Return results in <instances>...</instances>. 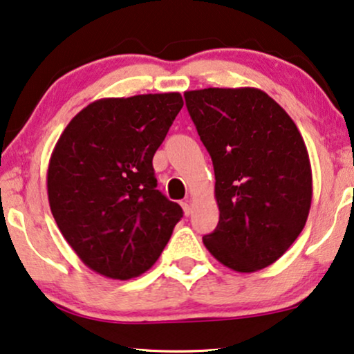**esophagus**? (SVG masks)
<instances>
[{"mask_svg": "<svg viewBox=\"0 0 354 354\" xmlns=\"http://www.w3.org/2000/svg\"><path fill=\"white\" fill-rule=\"evenodd\" d=\"M181 207L184 210V215H191V203H189V201H183Z\"/></svg>", "mask_w": 354, "mask_h": 354, "instance_id": "esophagus-1", "label": "esophagus"}]
</instances>
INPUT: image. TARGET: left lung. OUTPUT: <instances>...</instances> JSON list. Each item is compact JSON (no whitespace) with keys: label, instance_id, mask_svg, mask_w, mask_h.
Returning <instances> with one entry per match:
<instances>
[{"label":"left lung","instance_id":"1","mask_svg":"<svg viewBox=\"0 0 354 354\" xmlns=\"http://www.w3.org/2000/svg\"><path fill=\"white\" fill-rule=\"evenodd\" d=\"M215 170L220 221L208 252L237 272L279 260L305 227L313 197L308 151L274 99L257 88L184 93Z\"/></svg>","mask_w":354,"mask_h":354}]
</instances>
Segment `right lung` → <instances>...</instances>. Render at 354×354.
<instances>
[{
	"mask_svg": "<svg viewBox=\"0 0 354 354\" xmlns=\"http://www.w3.org/2000/svg\"><path fill=\"white\" fill-rule=\"evenodd\" d=\"M183 104L179 93L99 99L62 131L48 167L49 207L89 270L136 277L170 241L183 208L156 189L152 158Z\"/></svg>",
	"mask_w": 354,
	"mask_h": 354,
	"instance_id": "add662e5",
	"label": "right lung"
}]
</instances>
